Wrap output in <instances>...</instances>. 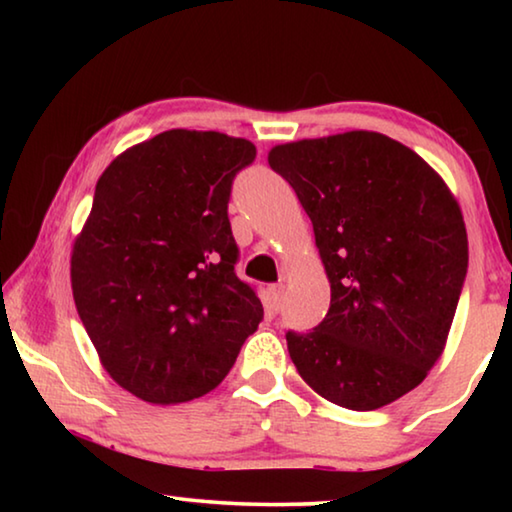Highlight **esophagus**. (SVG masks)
<instances>
[{"label": "esophagus", "instance_id": "obj_1", "mask_svg": "<svg viewBox=\"0 0 512 512\" xmlns=\"http://www.w3.org/2000/svg\"><path fill=\"white\" fill-rule=\"evenodd\" d=\"M268 296L273 300V307L280 309L284 296H287V287H284V284H271V287H268Z\"/></svg>", "mask_w": 512, "mask_h": 512}]
</instances>
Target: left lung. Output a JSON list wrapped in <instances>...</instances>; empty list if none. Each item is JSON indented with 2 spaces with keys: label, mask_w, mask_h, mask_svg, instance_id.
I'll return each instance as SVG.
<instances>
[{
  "label": "left lung",
  "mask_w": 512,
  "mask_h": 512,
  "mask_svg": "<svg viewBox=\"0 0 512 512\" xmlns=\"http://www.w3.org/2000/svg\"><path fill=\"white\" fill-rule=\"evenodd\" d=\"M268 164L305 207L332 289L323 323L287 334L298 375L343 409L400 400L443 354L467 273L452 189L375 131L277 144Z\"/></svg>",
  "instance_id": "1"
}]
</instances>
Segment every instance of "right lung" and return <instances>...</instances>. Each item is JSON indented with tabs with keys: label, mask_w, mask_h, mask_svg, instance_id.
I'll return each mask as SVG.
<instances>
[{
	"label": "right lung",
	"mask_w": 512,
	"mask_h": 512,
	"mask_svg": "<svg viewBox=\"0 0 512 512\" xmlns=\"http://www.w3.org/2000/svg\"><path fill=\"white\" fill-rule=\"evenodd\" d=\"M255 144L173 128L101 173L72 248V293L101 366L144 402L210 393L264 316L235 273L232 178Z\"/></svg>",
	"instance_id": "right-lung-1"
}]
</instances>
